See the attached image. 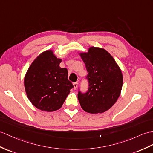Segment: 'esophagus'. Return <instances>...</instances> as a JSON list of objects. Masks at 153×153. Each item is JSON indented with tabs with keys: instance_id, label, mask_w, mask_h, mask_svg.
I'll return each mask as SVG.
<instances>
[{
	"instance_id": "obj_1",
	"label": "esophagus",
	"mask_w": 153,
	"mask_h": 153,
	"mask_svg": "<svg viewBox=\"0 0 153 153\" xmlns=\"http://www.w3.org/2000/svg\"><path fill=\"white\" fill-rule=\"evenodd\" d=\"M73 85H74V89H76V88H77L78 83H77V82H75V83H73Z\"/></svg>"
}]
</instances>
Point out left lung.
I'll use <instances>...</instances> for the list:
<instances>
[{
	"instance_id": "1",
	"label": "left lung",
	"mask_w": 153,
	"mask_h": 153,
	"mask_svg": "<svg viewBox=\"0 0 153 153\" xmlns=\"http://www.w3.org/2000/svg\"><path fill=\"white\" fill-rule=\"evenodd\" d=\"M88 74V90H79L77 98L85 111L97 114L111 108L122 89V72L115 60L105 49L91 47L88 53H81Z\"/></svg>"
}]
</instances>
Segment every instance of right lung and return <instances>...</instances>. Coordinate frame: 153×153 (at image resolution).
I'll return each mask as SVG.
<instances>
[{
	"mask_svg": "<svg viewBox=\"0 0 153 153\" xmlns=\"http://www.w3.org/2000/svg\"><path fill=\"white\" fill-rule=\"evenodd\" d=\"M62 60L51 50L44 51L31 64L25 77L28 98L36 108L51 112L62 107L71 88L66 68H60Z\"/></svg>",
	"mask_w": 153,
	"mask_h": 153,
	"instance_id": "right-lung-1",
	"label": "right lung"
}]
</instances>
